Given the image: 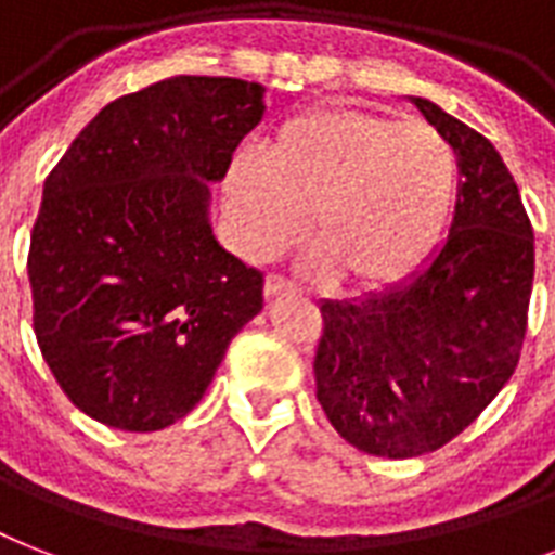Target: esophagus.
<instances>
[{
  "instance_id": "esophagus-1",
  "label": "esophagus",
  "mask_w": 555,
  "mask_h": 555,
  "mask_svg": "<svg viewBox=\"0 0 555 555\" xmlns=\"http://www.w3.org/2000/svg\"><path fill=\"white\" fill-rule=\"evenodd\" d=\"M294 291L296 287L282 276H268V282H264V294H268V299H273V296H282V294H294Z\"/></svg>"
}]
</instances>
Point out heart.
<instances>
[{
	"label": "heart",
	"instance_id": "obj_1",
	"mask_svg": "<svg viewBox=\"0 0 555 555\" xmlns=\"http://www.w3.org/2000/svg\"><path fill=\"white\" fill-rule=\"evenodd\" d=\"M452 192L455 155L431 126L325 108L287 120L264 160H233L224 207L247 259L268 261L294 247L308 212V270L379 287L423 259Z\"/></svg>",
	"mask_w": 555,
	"mask_h": 555
}]
</instances>
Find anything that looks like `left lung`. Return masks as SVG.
<instances>
[{
  "mask_svg": "<svg viewBox=\"0 0 555 555\" xmlns=\"http://www.w3.org/2000/svg\"><path fill=\"white\" fill-rule=\"evenodd\" d=\"M457 158L447 238L412 276L322 299L317 400L360 452L417 457L461 435L513 377L533 291V227L499 150L409 98Z\"/></svg>",
  "mask_w": 555,
  "mask_h": 555,
  "instance_id": "1",
  "label": "left lung"
}]
</instances>
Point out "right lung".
Returning a JSON list of instances; mask_svg holds the SVG:
<instances>
[{
    "instance_id": "right-lung-1",
    "label": "right lung",
    "mask_w": 555,
    "mask_h": 555,
    "mask_svg": "<svg viewBox=\"0 0 555 555\" xmlns=\"http://www.w3.org/2000/svg\"><path fill=\"white\" fill-rule=\"evenodd\" d=\"M264 117V86L169 77L91 117L42 186L34 334L94 421L158 431L198 405L264 279L218 244L209 186Z\"/></svg>"
}]
</instances>
